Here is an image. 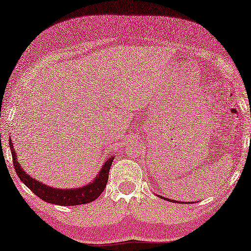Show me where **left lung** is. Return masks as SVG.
<instances>
[{
  "label": "left lung",
  "instance_id": "obj_1",
  "mask_svg": "<svg viewBox=\"0 0 251 251\" xmlns=\"http://www.w3.org/2000/svg\"><path fill=\"white\" fill-rule=\"evenodd\" d=\"M165 200H166V201H170V200H168V199H165ZM175 201V202H178L177 201ZM180 202V201H179Z\"/></svg>",
  "mask_w": 251,
  "mask_h": 251
}]
</instances>
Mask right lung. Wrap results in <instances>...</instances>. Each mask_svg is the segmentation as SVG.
Here are the masks:
<instances>
[{"mask_svg":"<svg viewBox=\"0 0 251 251\" xmlns=\"http://www.w3.org/2000/svg\"><path fill=\"white\" fill-rule=\"evenodd\" d=\"M10 151H12L13 163L16 170V174L19 179L28 186V188L33 192V193L39 196L41 200H43L50 204H56L60 206H74V205H82L88 204L98 199V196L102 193L105 189V185L108 183L109 172L113 162V157H110L105 161L102 169L100 170L99 175L95 178L93 183H88L87 185L82 186V188L73 189V190H65V189H57L51 188L50 185H46L40 181L35 180L34 178L24 172L16 157V152L13 148V143L9 140Z\"/></svg>","mask_w":251,"mask_h":251,"instance_id":"right-lung-1","label":"right lung"}]
</instances>
